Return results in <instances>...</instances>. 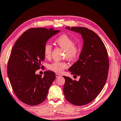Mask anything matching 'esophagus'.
I'll list each match as a JSON object with an SVG mask.
<instances>
[{"instance_id": "esophagus-1", "label": "esophagus", "mask_w": 121, "mask_h": 121, "mask_svg": "<svg viewBox=\"0 0 121 121\" xmlns=\"http://www.w3.org/2000/svg\"><path fill=\"white\" fill-rule=\"evenodd\" d=\"M56 78H58V77H61V75H60V74H59V73H56Z\"/></svg>"}]
</instances>
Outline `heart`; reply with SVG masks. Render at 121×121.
<instances>
[{"label": "heart", "instance_id": "obj_1", "mask_svg": "<svg viewBox=\"0 0 121 121\" xmlns=\"http://www.w3.org/2000/svg\"><path fill=\"white\" fill-rule=\"evenodd\" d=\"M56 43L61 48L65 50V57L69 60H74L79 56L81 52V47L78 45L73 44V40L67 35H62L56 39ZM52 47L49 44H46L44 48V54L46 58L51 56ZM67 67V64L64 62L55 61L49 65L48 68L57 73L62 72Z\"/></svg>", "mask_w": 121, "mask_h": 121}]
</instances>
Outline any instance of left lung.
Listing matches in <instances>:
<instances>
[{"label": "left lung", "instance_id": "obj_1", "mask_svg": "<svg viewBox=\"0 0 121 121\" xmlns=\"http://www.w3.org/2000/svg\"><path fill=\"white\" fill-rule=\"evenodd\" d=\"M65 29L80 34L83 45L79 59L68 69L80 78L77 81L63 76V93L70 103L83 106L92 101L105 84L109 69L107 50L100 38L91 30L80 26Z\"/></svg>", "mask_w": 121, "mask_h": 121}]
</instances>
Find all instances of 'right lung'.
Masks as SVG:
<instances>
[{
    "label": "right lung",
    "mask_w": 121,
    "mask_h": 121,
    "mask_svg": "<svg viewBox=\"0 0 121 121\" xmlns=\"http://www.w3.org/2000/svg\"><path fill=\"white\" fill-rule=\"evenodd\" d=\"M60 31L53 29L31 28L14 44L8 63L7 75L15 95L23 103L36 106L46 99L56 74L47 70L42 77L35 73L45 59V45Z\"/></svg>",
    "instance_id": "obj_1"
}]
</instances>
